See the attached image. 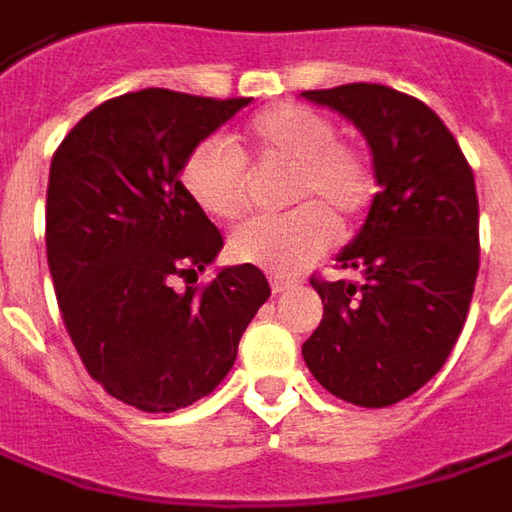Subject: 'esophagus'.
<instances>
[{"instance_id":"obj_1","label":"esophagus","mask_w":512,"mask_h":512,"mask_svg":"<svg viewBox=\"0 0 512 512\" xmlns=\"http://www.w3.org/2000/svg\"><path fill=\"white\" fill-rule=\"evenodd\" d=\"M297 279H288V276H271V291L274 294H285L288 288H294Z\"/></svg>"}]
</instances>
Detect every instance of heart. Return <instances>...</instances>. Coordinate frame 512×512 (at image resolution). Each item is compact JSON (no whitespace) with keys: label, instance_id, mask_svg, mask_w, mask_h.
<instances>
[{"label":"heart","instance_id":"obj_1","mask_svg":"<svg viewBox=\"0 0 512 512\" xmlns=\"http://www.w3.org/2000/svg\"><path fill=\"white\" fill-rule=\"evenodd\" d=\"M244 160L291 165L288 201L303 203L279 218H256L238 227L230 250L238 262L294 274L335 241V218L358 221L376 198L370 157L338 125L306 104H274L256 113L230 145L201 142L180 168L189 201L212 218L233 221L247 209Z\"/></svg>","mask_w":512,"mask_h":512}]
</instances>
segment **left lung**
I'll use <instances>...</instances> for the list:
<instances>
[{"mask_svg": "<svg viewBox=\"0 0 512 512\" xmlns=\"http://www.w3.org/2000/svg\"><path fill=\"white\" fill-rule=\"evenodd\" d=\"M364 133L379 192L358 236L338 253L364 282L311 279L323 320L303 344L332 396L387 408L437 376L466 323L478 276V195L440 116L382 84L306 90Z\"/></svg>", "mask_w": 512, "mask_h": 512, "instance_id": "1", "label": "left lung"}]
</instances>
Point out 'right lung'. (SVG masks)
I'll return each instance as SVG.
<instances>
[{
    "label": "right lung",
    "instance_id": "1",
    "mask_svg": "<svg viewBox=\"0 0 512 512\" xmlns=\"http://www.w3.org/2000/svg\"><path fill=\"white\" fill-rule=\"evenodd\" d=\"M250 98L125 92L66 133L49 168L46 256L66 332L119 402L171 414L233 370L271 285L256 265L198 279L224 247L180 183L186 157Z\"/></svg>",
    "mask_w": 512,
    "mask_h": 512
}]
</instances>
